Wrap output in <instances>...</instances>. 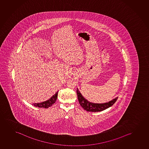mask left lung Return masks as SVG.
<instances>
[{
    "label": "left lung",
    "mask_w": 149,
    "mask_h": 149,
    "mask_svg": "<svg viewBox=\"0 0 149 149\" xmlns=\"http://www.w3.org/2000/svg\"><path fill=\"white\" fill-rule=\"evenodd\" d=\"M76 92L77 95L78 100L79 101L80 106L84 110L90 112H99L105 110L107 108L113 105L118 99V97H117L108 102L104 103H94L88 101L86 98H84V96L82 95L78 88H77Z\"/></svg>",
    "instance_id": "left-lung-1"
}]
</instances>
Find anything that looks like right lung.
I'll use <instances>...</instances> for the list:
<instances>
[{"mask_svg":"<svg viewBox=\"0 0 149 149\" xmlns=\"http://www.w3.org/2000/svg\"><path fill=\"white\" fill-rule=\"evenodd\" d=\"M58 92L57 91L54 95H53V96L51 97L47 101H45L41 103H33L32 104L33 106L40 108H48L50 106H52L54 103H55L56 101L57 100V95H58Z\"/></svg>","mask_w":149,"mask_h":149,"instance_id":"add662e5","label":"right lung"}]
</instances>
